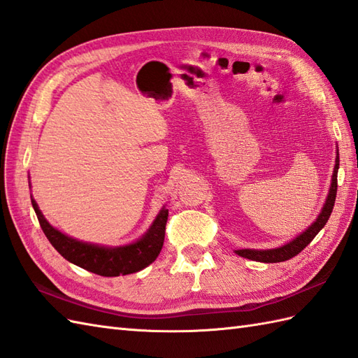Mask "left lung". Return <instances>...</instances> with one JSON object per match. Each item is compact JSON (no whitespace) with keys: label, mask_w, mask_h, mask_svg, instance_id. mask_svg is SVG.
Listing matches in <instances>:
<instances>
[{"label":"left lung","mask_w":358,"mask_h":358,"mask_svg":"<svg viewBox=\"0 0 358 358\" xmlns=\"http://www.w3.org/2000/svg\"><path fill=\"white\" fill-rule=\"evenodd\" d=\"M337 171H338V150L336 156V165H334V171H333V179H331V187H329V193L325 200V205L322 208V211L316 222H313L311 226H308L302 234H299L298 237L293 238L290 243L287 245L276 248V249H266V250H255V249H240L235 250V254L248 258L252 261H259V263H281V261H287L293 257H296L302 252L305 248H307L313 238L316 237L319 231L324 228L327 224L331 213H333L334 202H336V194H337Z\"/></svg>","instance_id":"1"}]
</instances>
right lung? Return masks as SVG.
<instances>
[{"mask_svg": "<svg viewBox=\"0 0 358 358\" xmlns=\"http://www.w3.org/2000/svg\"><path fill=\"white\" fill-rule=\"evenodd\" d=\"M31 205L43 234L59 254L69 263L100 276H120L139 272L153 263L164 245L165 224L169 219V209L165 208L156 215L149 231L141 238L126 246L106 248L68 237L45 220L34 199H31Z\"/></svg>", "mask_w": 358, "mask_h": 358, "instance_id": "right-lung-1", "label": "right lung"}]
</instances>
